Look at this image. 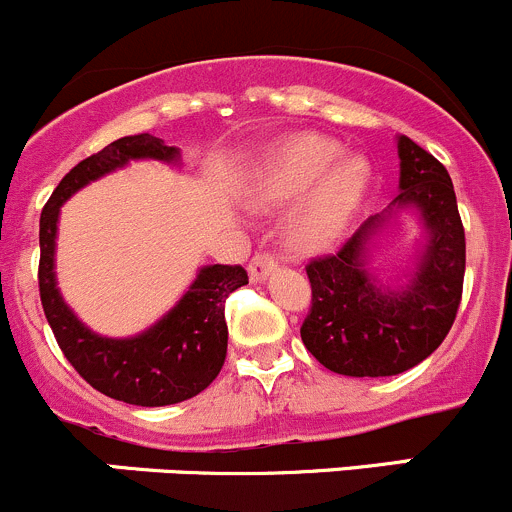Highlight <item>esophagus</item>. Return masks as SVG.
Masks as SVG:
<instances>
[{"instance_id":"34e87169","label":"esophagus","mask_w":512,"mask_h":512,"mask_svg":"<svg viewBox=\"0 0 512 512\" xmlns=\"http://www.w3.org/2000/svg\"><path fill=\"white\" fill-rule=\"evenodd\" d=\"M275 270H277V260L272 255H267V252H257V255L250 260V265H247V272H250L252 282H262Z\"/></svg>"}]
</instances>
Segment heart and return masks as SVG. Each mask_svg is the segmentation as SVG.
Here are the masks:
<instances>
[{
    "label": "heart",
    "mask_w": 512,
    "mask_h": 512,
    "mask_svg": "<svg viewBox=\"0 0 512 512\" xmlns=\"http://www.w3.org/2000/svg\"><path fill=\"white\" fill-rule=\"evenodd\" d=\"M342 153L332 138L297 133L272 148L247 188V203L260 210L302 198L287 220V242L294 250L329 245L364 200L371 183L369 163Z\"/></svg>",
    "instance_id": "b5f03b06"
}]
</instances>
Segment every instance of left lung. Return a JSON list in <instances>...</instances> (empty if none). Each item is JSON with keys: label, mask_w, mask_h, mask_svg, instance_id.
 I'll return each mask as SVG.
<instances>
[{"label": "left lung", "mask_w": 512, "mask_h": 512, "mask_svg": "<svg viewBox=\"0 0 512 512\" xmlns=\"http://www.w3.org/2000/svg\"><path fill=\"white\" fill-rule=\"evenodd\" d=\"M399 195L371 215L334 255L307 265L312 304L302 342L309 354L344 376H394L421 364L451 332L466 275V232L451 175L411 138L399 136ZM399 207H416L427 245L412 280L399 290L375 285L365 247Z\"/></svg>", "instance_id": "obj_1"}]
</instances>
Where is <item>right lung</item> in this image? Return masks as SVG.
<instances>
[{"mask_svg":"<svg viewBox=\"0 0 512 512\" xmlns=\"http://www.w3.org/2000/svg\"><path fill=\"white\" fill-rule=\"evenodd\" d=\"M156 158L173 163L178 148L151 133L118 138L69 170L46 200L39 220V294L46 322L69 364L101 394L133 406H170L193 399L213 384L227 354L225 299L247 285L240 265H208L198 272L180 302L151 329L128 339L98 337L61 299L54 277L59 208L84 185L128 160Z\"/></svg>","mask_w":512,"mask_h":512,"instance_id":"add662e5","label":"right lung"}]
</instances>
